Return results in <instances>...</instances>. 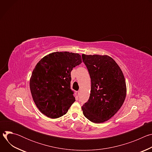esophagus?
I'll return each instance as SVG.
<instances>
[{
	"label": "esophagus",
	"mask_w": 152,
	"mask_h": 152,
	"mask_svg": "<svg viewBox=\"0 0 152 152\" xmlns=\"http://www.w3.org/2000/svg\"><path fill=\"white\" fill-rule=\"evenodd\" d=\"M76 95L77 96H79V91H76Z\"/></svg>",
	"instance_id": "esophagus-1"
}]
</instances>
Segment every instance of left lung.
<instances>
[{
    "instance_id": "1",
    "label": "left lung",
    "mask_w": 152,
    "mask_h": 152,
    "mask_svg": "<svg viewBox=\"0 0 152 152\" xmlns=\"http://www.w3.org/2000/svg\"><path fill=\"white\" fill-rule=\"evenodd\" d=\"M91 81L90 98L82 106L84 116L95 123L105 122L120 109L126 96L123 73L110 56L82 54Z\"/></svg>"
}]
</instances>
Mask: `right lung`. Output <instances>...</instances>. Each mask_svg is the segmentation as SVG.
<instances>
[{
  "label": "right lung",
  "instance_id": "right-lung-1",
  "mask_svg": "<svg viewBox=\"0 0 152 152\" xmlns=\"http://www.w3.org/2000/svg\"><path fill=\"white\" fill-rule=\"evenodd\" d=\"M82 63L79 53L56 52L43 57L30 79L32 99L39 111L51 118L66 114L75 102L71 72Z\"/></svg>",
  "mask_w": 152,
  "mask_h": 152
}]
</instances>
